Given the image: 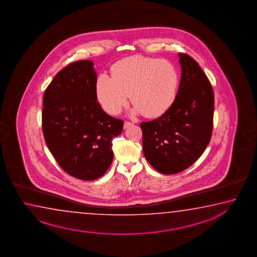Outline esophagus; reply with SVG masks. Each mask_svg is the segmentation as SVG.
Returning <instances> with one entry per match:
<instances>
[{
    "mask_svg": "<svg viewBox=\"0 0 257 257\" xmlns=\"http://www.w3.org/2000/svg\"><path fill=\"white\" fill-rule=\"evenodd\" d=\"M132 125H134V123H133V122L125 121V123H124V130L128 128V127L132 126Z\"/></svg>",
    "mask_w": 257,
    "mask_h": 257,
    "instance_id": "34e87169",
    "label": "esophagus"
}]
</instances>
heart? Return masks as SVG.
<instances>
[{"label":"heart","instance_id":"obj_1","mask_svg":"<svg viewBox=\"0 0 257 257\" xmlns=\"http://www.w3.org/2000/svg\"><path fill=\"white\" fill-rule=\"evenodd\" d=\"M178 86L179 75L171 62L136 55L117 62L111 78L99 75L96 88L98 101L109 114H118L131 95L136 112L157 117L172 106Z\"/></svg>","mask_w":257,"mask_h":257}]
</instances>
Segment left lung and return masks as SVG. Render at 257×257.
<instances>
[{"instance_id": "1", "label": "left lung", "mask_w": 257, "mask_h": 257, "mask_svg": "<svg viewBox=\"0 0 257 257\" xmlns=\"http://www.w3.org/2000/svg\"><path fill=\"white\" fill-rule=\"evenodd\" d=\"M181 79L177 98L161 117L141 122L146 159L162 174L189 168L209 144L213 131L214 92L200 66L179 53Z\"/></svg>"}]
</instances>
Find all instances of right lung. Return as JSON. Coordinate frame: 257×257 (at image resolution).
Here are the masks:
<instances>
[{"mask_svg":"<svg viewBox=\"0 0 257 257\" xmlns=\"http://www.w3.org/2000/svg\"><path fill=\"white\" fill-rule=\"evenodd\" d=\"M91 61H75L57 73L43 95L42 131L48 149L70 176L89 181L102 177L113 159L112 140L123 120L97 101Z\"/></svg>","mask_w":257,"mask_h":257,"instance_id":"add662e5","label":"right lung"}]
</instances>
